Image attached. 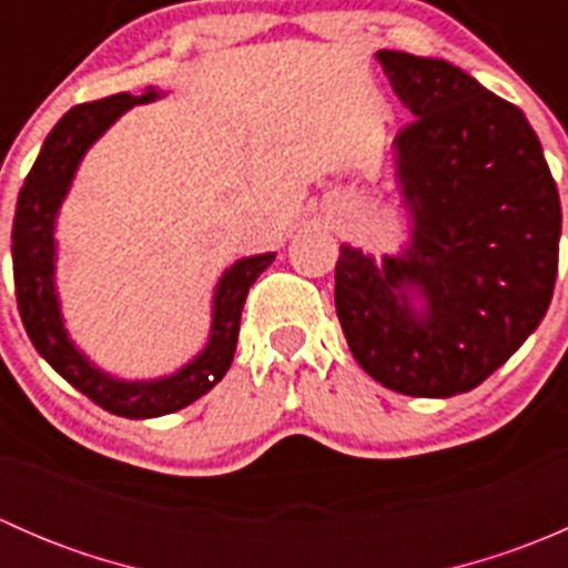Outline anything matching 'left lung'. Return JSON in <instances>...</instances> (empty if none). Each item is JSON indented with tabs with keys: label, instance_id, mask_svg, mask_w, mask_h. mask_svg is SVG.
I'll use <instances>...</instances> for the list:
<instances>
[{
	"label": "left lung",
	"instance_id": "left-lung-1",
	"mask_svg": "<svg viewBox=\"0 0 568 568\" xmlns=\"http://www.w3.org/2000/svg\"><path fill=\"white\" fill-rule=\"evenodd\" d=\"M376 60L415 118L395 136L412 242L382 266L343 244L335 311L379 385L450 398L541 324L558 274V186L523 109L445 60L387 49Z\"/></svg>",
	"mask_w": 568,
	"mask_h": 568
}]
</instances>
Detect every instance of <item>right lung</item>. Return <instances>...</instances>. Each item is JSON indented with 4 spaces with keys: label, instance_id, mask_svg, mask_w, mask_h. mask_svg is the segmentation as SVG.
I'll return each mask as SVG.
<instances>
[{
    "label": "right lung",
    "instance_id": "right-lung-1",
    "mask_svg": "<svg viewBox=\"0 0 568 568\" xmlns=\"http://www.w3.org/2000/svg\"><path fill=\"white\" fill-rule=\"evenodd\" d=\"M156 90L148 88L142 95L118 93L109 99L73 106L60 118L40 148L36 164L19 192L13 220V280L16 302L21 321L40 357L79 393L112 415L162 417L183 409L200 395H205L227 374L236 354L242 307L250 285L261 277L274 261V252L242 257L220 277L214 294V318H211L209 346L173 376L151 382H123L104 374L79 352L62 324L60 300L54 288V222L68 186L88 148L125 112L136 104L156 99Z\"/></svg>",
    "mask_w": 568,
    "mask_h": 568
}]
</instances>
